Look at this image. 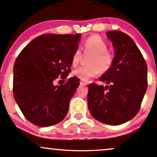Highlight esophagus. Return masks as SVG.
Returning <instances> with one entry per match:
<instances>
[{
	"instance_id": "obj_1",
	"label": "esophagus",
	"mask_w": 157,
	"mask_h": 157,
	"mask_svg": "<svg viewBox=\"0 0 157 157\" xmlns=\"http://www.w3.org/2000/svg\"><path fill=\"white\" fill-rule=\"evenodd\" d=\"M88 84L87 82H84V81H81V82H80V84H82V85H83V86L86 85V84Z\"/></svg>"
}]
</instances>
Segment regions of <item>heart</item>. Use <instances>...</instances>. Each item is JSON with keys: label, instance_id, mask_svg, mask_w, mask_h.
<instances>
[{"label": "heart", "instance_id": "1", "mask_svg": "<svg viewBox=\"0 0 157 157\" xmlns=\"http://www.w3.org/2000/svg\"><path fill=\"white\" fill-rule=\"evenodd\" d=\"M84 51L86 53H92L88 60L90 65L78 67L72 73L73 76L82 81H87L97 76L100 71L106 73L111 69L115 60L114 53L108 48V44L98 35H90L85 39L83 43ZM81 50L76 48L72 55L71 64L73 67H77L82 59Z\"/></svg>", "mask_w": 157, "mask_h": 157}]
</instances>
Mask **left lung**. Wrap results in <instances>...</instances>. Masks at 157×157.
I'll list each match as a JSON object with an SVG mask.
<instances>
[{
	"mask_svg": "<svg viewBox=\"0 0 157 157\" xmlns=\"http://www.w3.org/2000/svg\"><path fill=\"white\" fill-rule=\"evenodd\" d=\"M106 36L115 48V60L111 69L100 78L107 85L90 84L88 109L95 120L116 126L132 119L139 112L148 87V67L128 34L109 31Z\"/></svg>",
	"mask_w": 157,
	"mask_h": 157,
	"instance_id": "obj_1",
	"label": "left lung"
}]
</instances>
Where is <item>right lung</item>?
Listing matches in <instances>:
<instances>
[{
	"label": "right lung",
	"mask_w": 157,
	"mask_h": 157,
	"mask_svg": "<svg viewBox=\"0 0 157 157\" xmlns=\"http://www.w3.org/2000/svg\"><path fill=\"white\" fill-rule=\"evenodd\" d=\"M81 34H42L33 40L17 57L13 68V93L24 117L33 124L51 126L67 115L70 101L79 85L71 77L72 55Z\"/></svg>",
	"instance_id": "obj_1"
}]
</instances>
